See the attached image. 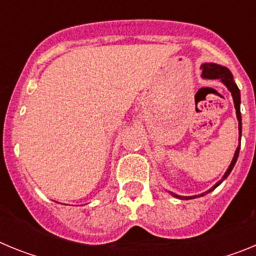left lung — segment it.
<instances>
[{
    "label": "left lung",
    "instance_id": "left-lung-1",
    "mask_svg": "<svg viewBox=\"0 0 256 256\" xmlns=\"http://www.w3.org/2000/svg\"><path fill=\"white\" fill-rule=\"evenodd\" d=\"M201 69H202V76H204V78L220 79L222 82L226 84V87L228 88V91L232 94V97H234V108H236L237 119H238V130H240V134H241V112H240V102H241V98H240V90H238V87L236 86V83L234 82V76H232V73H230L227 68L222 66V65H218V64H212V62H206V64H204L202 66H201ZM240 138H241V137H240ZM238 152H240V146L237 148L236 152H234V160H232V162H230V168H228V170L226 172V174L223 176V178H222L219 182H216V184H214V186H212L209 191L204 192V194H201V195H198V196H204V195H206V194H209V192H212V190H216V187H218L219 184H220V183L223 182V180H224L228 176H230V173L232 172V169H234V164H236V162H237ZM172 195H173L174 198H182V200H188V198H196V196H194V198H192V196H188V198H187V196H180V195H176V194H172Z\"/></svg>",
    "mask_w": 256,
    "mask_h": 256
}]
</instances>
